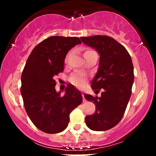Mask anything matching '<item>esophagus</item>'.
<instances>
[{
	"label": "esophagus",
	"instance_id": "1",
	"mask_svg": "<svg viewBox=\"0 0 156 156\" xmlns=\"http://www.w3.org/2000/svg\"><path fill=\"white\" fill-rule=\"evenodd\" d=\"M81 95H82V97H83V101L85 102L86 99H85V98H84V94H83V93H81Z\"/></svg>",
	"mask_w": 156,
	"mask_h": 156
}]
</instances>
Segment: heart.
<instances>
[{"label":"heart","mask_w":156,"mask_h":156,"mask_svg":"<svg viewBox=\"0 0 156 156\" xmlns=\"http://www.w3.org/2000/svg\"><path fill=\"white\" fill-rule=\"evenodd\" d=\"M92 52H94V51L91 49L86 50L85 52L83 53V56H85L86 55L89 54V53H92ZM68 56H69V54L67 55V58H66V60L67 59ZM69 82H70L73 85H74L75 87H79V88H80V87H83L86 83V77L84 76L83 75L80 74V73H73V74L71 75V76L69 77Z\"/></svg>","instance_id":"obj_1"}]
</instances>
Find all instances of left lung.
I'll return each instance as SVG.
<instances>
[{"label": "left lung", "mask_w": 156, "mask_h": 156, "mask_svg": "<svg viewBox=\"0 0 156 156\" xmlns=\"http://www.w3.org/2000/svg\"><path fill=\"white\" fill-rule=\"evenodd\" d=\"M80 39L100 54L99 67L91 87L95 93L102 90L101 97L84 94L96 106L95 112L85 117L86 124L92 130L104 131L120 122L130 100L134 80L131 57L124 46L108 36Z\"/></svg>", "instance_id": "left-lung-1"}]
</instances>
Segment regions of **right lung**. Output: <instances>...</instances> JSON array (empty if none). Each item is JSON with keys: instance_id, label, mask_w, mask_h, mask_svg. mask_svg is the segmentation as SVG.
Masks as SVG:
<instances>
[{"instance_id": "add662e5", "label": "right lung", "mask_w": 156, "mask_h": 156, "mask_svg": "<svg viewBox=\"0 0 156 156\" xmlns=\"http://www.w3.org/2000/svg\"><path fill=\"white\" fill-rule=\"evenodd\" d=\"M80 43L78 37H50L37 44L27 59L21 76V94L30 119L44 133L63 131L69 123V114L82 103L81 94L73 85L60 96L54 80L64 71L68 51Z\"/></svg>"}]
</instances>
